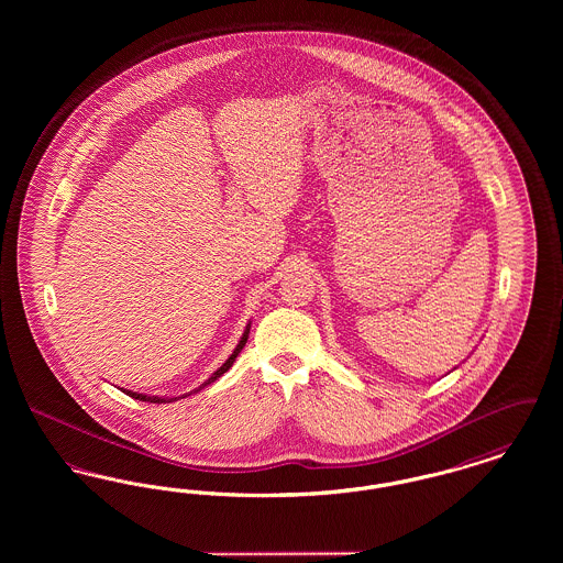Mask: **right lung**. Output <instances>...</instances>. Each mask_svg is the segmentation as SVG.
I'll return each instance as SVG.
<instances>
[{"label": "right lung", "instance_id": "right-lung-1", "mask_svg": "<svg viewBox=\"0 0 563 563\" xmlns=\"http://www.w3.org/2000/svg\"><path fill=\"white\" fill-rule=\"evenodd\" d=\"M249 329H251V322L246 324V329H244V333H242L241 342H239V346L234 349V352L228 356V361L214 372L205 384H200L196 390H191V393H198V390H202L205 386H209L211 382H214L217 377H221V375L225 374L232 365H234V361H236V356L241 354V350L244 349V344H246V340H249ZM189 393V395H191ZM124 395H129V397H133V399H136V401H147V402H170V401H179V399H186V397H189V395H181V397H173V399H168V397H150V395H143V393H133V390H124Z\"/></svg>", "mask_w": 563, "mask_h": 563}]
</instances>
